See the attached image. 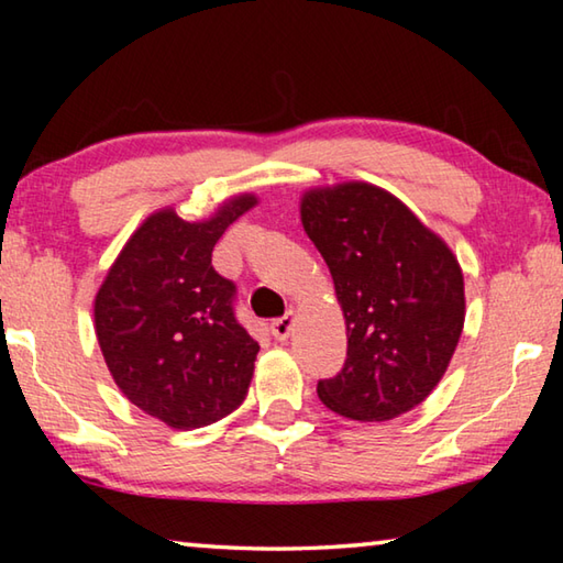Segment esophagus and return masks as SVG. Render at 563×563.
Returning <instances> with one entry per match:
<instances>
[{
  "mask_svg": "<svg viewBox=\"0 0 563 563\" xmlns=\"http://www.w3.org/2000/svg\"><path fill=\"white\" fill-rule=\"evenodd\" d=\"M292 322H295V318H292V312H288V316H283V318H278V320H273L271 322V332H273V338L275 340H288L290 338V332H292Z\"/></svg>",
  "mask_w": 563,
  "mask_h": 563,
  "instance_id": "34e87169",
  "label": "esophagus"
}]
</instances>
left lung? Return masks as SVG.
Instances as JSON below:
<instances>
[{
	"label": "left lung",
	"mask_w": 563,
	"mask_h": 563,
	"mask_svg": "<svg viewBox=\"0 0 563 563\" xmlns=\"http://www.w3.org/2000/svg\"><path fill=\"white\" fill-rule=\"evenodd\" d=\"M300 221L347 325L345 365L320 379L318 397L360 422L409 412L446 373L464 328L454 253L399 198L362 180L308 190Z\"/></svg>",
	"instance_id": "left-lung-1"
}]
</instances>
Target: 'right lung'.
Instances as JSON below:
<instances>
[{"instance_id":"1","label":"right lung","mask_w":563,"mask_h":563,"mask_svg":"<svg viewBox=\"0 0 563 563\" xmlns=\"http://www.w3.org/2000/svg\"><path fill=\"white\" fill-rule=\"evenodd\" d=\"M258 203L225 201L206 221L174 208L136 228L93 300V325L113 383L174 430H198L241 407L261 345L235 320V285L211 265L225 228Z\"/></svg>"}]
</instances>
